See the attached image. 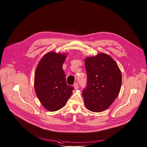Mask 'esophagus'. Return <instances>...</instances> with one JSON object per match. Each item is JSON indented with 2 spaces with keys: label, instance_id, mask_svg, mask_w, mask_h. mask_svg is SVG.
<instances>
[{
  "label": "esophagus",
  "instance_id": "34e87169",
  "mask_svg": "<svg viewBox=\"0 0 147 147\" xmlns=\"http://www.w3.org/2000/svg\"><path fill=\"white\" fill-rule=\"evenodd\" d=\"M74 88L75 89H78L79 86H78V83H75V84H74Z\"/></svg>",
  "mask_w": 147,
  "mask_h": 147
}]
</instances>
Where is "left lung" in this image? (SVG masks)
Returning <instances> with one entry per match:
<instances>
[{
	"label": "left lung",
	"instance_id": "left-lung-1",
	"mask_svg": "<svg viewBox=\"0 0 147 147\" xmlns=\"http://www.w3.org/2000/svg\"><path fill=\"white\" fill-rule=\"evenodd\" d=\"M87 84L83 90L85 107L93 112L107 109L119 94L122 74L116 62L109 55L100 53L85 59Z\"/></svg>",
	"mask_w": 147,
	"mask_h": 147
}]
</instances>
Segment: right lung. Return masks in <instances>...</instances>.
I'll list each match as a JSON object with an SVG mask.
<instances>
[{
	"label": "right lung",
	"instance_id": "add662e5",
	"mask_svg": "<svg viewBox=\"0 0 147 147\" xmlns=\"http://www.w3.org/2000/svg\"><path fill=\"white\" fill-rule=\"evenodd\" d=\"M67 55L54 51L46 54L34 74V89L43 106L50 111L63 107L72 94L74 87L68 85L63 64Z\"/></svg>",
	"mask_w": 147,
	"mask_h": 147
}]
</instances>
